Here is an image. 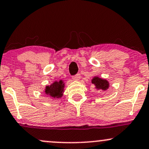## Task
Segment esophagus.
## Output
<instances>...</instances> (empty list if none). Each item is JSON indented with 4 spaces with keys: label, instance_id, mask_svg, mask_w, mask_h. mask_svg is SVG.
Returning a JSON list of instances; mask_svg holds the SVG:
<instances>
[{
    "label": "esophagus",
    "instance_id": "34e87169",
    "mask_svg": "<svg viewBox=\"0 0 149 149\" xmlns=\"http://www.w3.org/2000/svg\"><path fill=\"white\" fill-rule=\"evenodd\" d=\"M80 78V75L79 74V73H78V74H76V76H73L72 77L73 80H79Z\"/></svg>",
    "mask_w": 149,
    "mask_h": 149
}]
</instances>
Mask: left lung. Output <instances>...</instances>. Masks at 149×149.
Wrapping results in <instances>:
<instances>
[{
    "mask_svg": "<svg viewBox=\"0 0 149 149\" xmlns=\"http://www.w3.org/2000/svg\"><path fill=\"white\" fill-rule=\"evenodd\" d=\"M92 83L95 85V88L97 90H102L105 91L109 88V83L107 80L99 78L97 76L92 78Z\"/></svg>",
    "mask_w": 149,
    "mask_h": 149,
    "instance_id": "1",
    "label": "left lung"
}]
</instances>
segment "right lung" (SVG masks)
<instances>
[{"label":"right lung","mask_w":149,"mask_h":149,"mask_svg":"<svg viewBox=\"0 0 149 149\" xmlns=\"http://www.w3.org/2000/svg\"><path fill=\"white\" fill-rule=\"evenodd\" d=\"M64 89V83L63 80L54 81L50 85H47L44 92L49 97L53 98H60L63 96Z\"/></svg>","instance_id":"1"}]
</instances>
